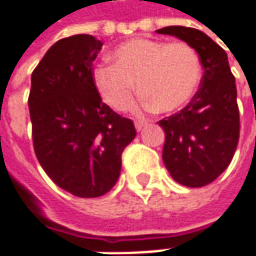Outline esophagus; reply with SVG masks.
<instances>
[{
	"instance_id": "obj_1",
	"label": "esophagus",
	"mask_w": 256,
	"mask_h": 256,
	"mask_svg": "<svg viewBox=\"0 0 256 256\" xmlns=\"http://www.w3.org/2000/svg\"><path fill=\"white\" fill-rule=\"evenodd\" d=\"M134 126H136L137 132H140V130L146 126V123L144 122H140V120H136V122H134Z\"/></svg>"
}]
</instances>
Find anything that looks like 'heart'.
I'll return each instance as SVG.
<instances>
[{"label": "heart", "mask_w": 256, "mask_h": 256, "mask_svg": "<svg viewBox=\"0 0 256 256\" xmlns=\"http://www.w3.org/2000/svg\"><path fill=\"white\" fill-rule=\"evenodd\" d=\"M112 59L113 64L93 66L92 82L102 99L118 112L133 108L134 82L146 96V106L164 113L187 104L201 82V60L187 42L133 38L113 49Z\"/></svg>", "instance_id": "1"}]
</instances>
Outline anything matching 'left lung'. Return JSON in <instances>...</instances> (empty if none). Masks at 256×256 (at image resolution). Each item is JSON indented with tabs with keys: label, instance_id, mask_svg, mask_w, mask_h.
Masks as SVG:
<instances>
[{
	"label": "left lung",
	"instance_id": "obj_1",
	"mask_svg": "<svg viewBox=\"0 0 256 256\" xmlns=\"http://www.w3.org/2000/svg\"><path fill=\"white\" fill-rule=\"evenodd\" d=\"M157 34L187 42L196 49L204 68L198 92L188 104L158 122L166 133L163 162L170 176L186 187H204L230 166L238 146L235 78L226 52L204 32L166 26Z\"/></svg>",
	"mask_w": 256,
	"mask_h": 256
}]
</instances>
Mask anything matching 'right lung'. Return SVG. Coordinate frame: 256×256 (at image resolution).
<instances>
[{
	"label": "right lung",
	"instance_id": "obj_1",
	"mask_svg": "<svg viewBox=\"0 0 256 256\" xmlns=\"http://www.w3.org/2000/svg\"><path fill=\"white\" fill-rule=\"evenodd\" d=\"M102 45L86 34L55 42L32 72L28 98L38 162L58 187L82 198L110 191L122 153L136 137L133 122L103 103L93 86Z\"/></svg>",
	"mask_w": 256,
	"mask_h": 256
}]
</instances>
